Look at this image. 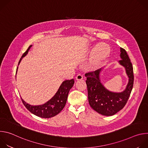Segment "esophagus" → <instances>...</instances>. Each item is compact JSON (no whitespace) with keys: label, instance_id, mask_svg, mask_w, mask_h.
<instances>
[{"label":"esophagus","instance_id":"obj_1","mask_svg":"<svg viewBox=\"0 0 148 148\" xmlns=\"http://www.w3.org/2000/svg\"><path fill=\"white\" fill-rule=\"evenodd\" d=\"M76 79L77 80H80V79H82L83 78V77H82V75L81 74H78L77 76H76Z\"/></svg>","mask_w":148,"mask_h":148}]
</instances>
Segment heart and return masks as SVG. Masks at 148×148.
<instances>
[{
  "label": "heart",
  "instance_id": "heart-1",
  "mask_svg": "<svg viewBox=\"0 0 148 148\" xmlns=\"http://www.w3.org/2000/svg\"><path fill=\"white\" fill-rule=\"evenodd\" d=\"M109 53L106 46H99L94 53L91 58V63L93 66H97L107 58Z\"/></svg>",
  "mask_w": 148,
  "mask_h": 148
}]
</instances>
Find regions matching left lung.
<instances>
[{
  "instance_id": "obj_1",
  "label": "left lung",
  "mask_w": 148,
  "mask_h": 148,
  "mask_svg": "<svg viewBox=\"0 0 148 148\" xmlns=\"http://www.w3.org/2000/svg\"><path fill=\"white\" fill-rule=\"evenodd\" d=\"M120 64L126 70L129 82L125 90L116 93L109 91L101 83L99 73L101 69L86 73V84L88 90V98L91 107L98 113L111 116L121 110L127 102L134 86V71L131 60L126 50L121 47Z\"/></svg>"
}]
</instances>
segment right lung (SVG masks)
Wrapping results in <instances>:
<instances>
[{"instance_id": "obj_1", "label": "right lung", "mask_w": 148, "mask_h": 148, "mask_svg": "<svg viewBox=\"0 0 148 148\" xmlns=\"http://www.w3.org/2000/svg\"><path fill=\"white\" fill-rule=\"evenodd\" d=\"M31 47L32 46H30L27 50L23 53L18 62V64L22 58L27 54ZM74 84V79L64 81L62 83L56 95L50 101L43 105L32 106L27 103L22 99V101L25 107L35 115L43 118H51L59 114L65 107L69 92L73 87Z\"/></svg>"}]
</instances>
